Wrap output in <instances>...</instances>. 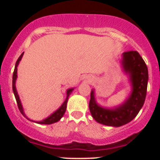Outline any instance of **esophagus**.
Masks as SVG:
<instances>
[{
	"mask_svg": "<svg viewBox=\"0 0 160 160\" xmlns=\"http://www.w3.org/2000/svg\"><path fill=\"white\" fill-rule=\"evenodd\" d=\"M88 80H89V82H92L93 80H94V78H89Z\"/></svg>",
	"mask_w": 160,
	"mask_h": 160,
	"instance_id": "34e87169",
	"label": "esophagus"
}]
</instances>
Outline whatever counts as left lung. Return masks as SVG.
Returning <instances> with one entry per match:
<instances>
[{
  "mask_svg": "<svg viewBox=\"0 0 160 160\" xmlns=\"http://www.w3.org/2000/svg\"><path fill=\"white\" fill-rule=\"evenodd\" d=\"M122 65L131 75L133 90L124 104L114 110L104 109L97 105L94 90L90 93L89 107L93 118L99 123L111 127H120L128 123L135 118L143 106L147 95L148 70L146 63L136 50L122 53Z\"/></svg>",
  "mask_w": 160,
  "mask_h": 160,
  "instance_id": "1",
  "label": "left lung"
}]
</instances>
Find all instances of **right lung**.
Masks as SVG:
<instances>
[{
  "mask_svg": "<svg viewBox=\"0 0 160 160\" xmlns=\"http://www.w3.org/2000/svg\"><path fill=\"white\" fill-rule=\"evenodd\" d=\"M23 53H22V54H21V56L18 58V61L16 62V65H15V69H14L13 74H12V91H13L14 96H15V98H16V101H17V103H18V109H19V111H21V113L23 114L24 116L26 117L25 116V113H24L23 111V108H22V103H21V101H20L19 99V96H18V92H17V90H16V87H15V82H16V78H17V70H18V64H19V62L21 61V59H22V56H23ZM73 89H69V90H67V97H66V101L63 102L62 107H61L57 111H55L53 114H51L50 116L48 117V118H46V119L42 120V121H41V122H37L39 124H52L53 123V122H58V121H59V120L61 119V118L63 116V114H65V112H66L68 97H69V95L70 94V93L73 91ZM28 119H29V118H28Z\"/></svg>",
  "mask_w": 160,
  "mask_h": 160,
  "instance_id": "1",
  "label": "right lung"
}]
</instances>
